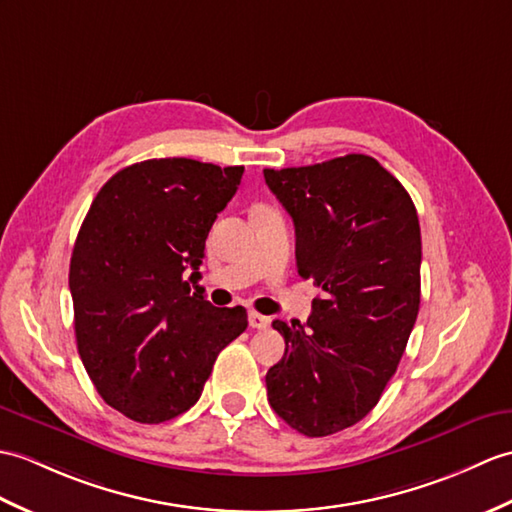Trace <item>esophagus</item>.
Instances as JSON below:
<instances>
[{
	"label": "esophagus",
	"instance_id": "esophagus-1",
	"mask_svg": "<svg viewBox=\"0 0 512 512\" xmlns=\"http://www.w3.org/2000/svg\"><path fill=\"white\" fill-rule=\"evenodd\" d=\"M248 323H251L253 329H268L270 327V318L264 316V314L251 312V314H248Z\"/></svg>",
	"mask_w": 512,
	"mask_h": 512
}]
</instances>
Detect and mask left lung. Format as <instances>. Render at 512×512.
Returning <instances> with one entry per match:
<instances>
[{"label":"left lung","instance_id":"left-lung-1","mask_svg":"<svg viewBox=\"0 0 512 512\" xmlns=\"http://www.w3.org/2000/svg\"><path fill=\"white\" fill-rule=\"evenodd\" d=\"M294 220L296 268L323 296L307 323L275 327L283 358L268 401L305 436H329L371 412L410 338L421 303V229L410 194L373 157L264 170Z\"/></svg>","mask_w":512,"mask_h":512}]
</instances>
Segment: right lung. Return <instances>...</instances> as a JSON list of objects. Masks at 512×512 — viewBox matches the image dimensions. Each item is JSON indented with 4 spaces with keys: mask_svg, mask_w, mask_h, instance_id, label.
<instances>
[{
    "mask_svg": "<svg viewBox=\"0 0 512 512\" xmlns=\"http://www.w3.org/2000/svg\"><path fill=\"white\" fill-rule=\"evenodd\" d=\"M244 165L150 159L93 198L69 264L80 360L100 397L137 423L198 401L218 353L248 325L200 288L205 240Z\"/></svg>",
    "mask_w": 512,
    "mask_h": 512,
    "instance_id": "1",
    "label": "right lung"
}]
</instances>
